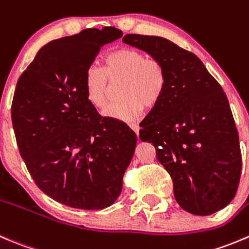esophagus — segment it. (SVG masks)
<instances>
[{"mask_svg": "<svg viewBox=\"0 0 249 249\" xmlns=\"http://www.w3.org/2000/svg\"><path fill=\"white\" fill-rule=\"evenodd\" d=\"M129 127H130V129H132L133 132H134L135 134L138 135V133H139V125L135 124H129Z\"/></svg>", "mask_w": 249, "mask_h": 249, "instance_id": "1", "label": "esophagus"}]
</instances>
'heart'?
Masks as SVG:
<instances>
[{
	"mask_svg": "<svg viewBox=\"0 0 249 249\" xmlns=\"http://www.w3.org/2000/svg\"><path fill=\"white\" fill-rule=\"evenodd\" d=\"M107 80L122 81L119 88L122 99L111 105L105 115L124 122L138 119L144 107H156L167 87V72L161 60L125 47L110 52L102 69L90 66L86 72V99L98 110L107 105Z\"/></svg>",
	"mask_w": 249,
	"mask_h": 249,
	"instance_id": "1",
	"label": "heart"
}]
</instances>
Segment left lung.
I'll list each match as a JSON object with an SVG mask.
<instances>
[{"label": "left lung", "mask_w": 249, "mask_h": 249, "mask_svg": "<svg viewBox=\"0 0 249 249\" xmlns=\"http://www.w3.org/2000/svg\"><path fill=\"white\" fill-rule=\"evenodd\" d=\"M122 41L162 61L167 87L161 102L140 122L142 142L173 180L177 202L209 215L231 202L240 183L238 133L221 86L194 53L159 36L129 34Z\"/></svg>", "instance_id": "left-lung-1"}]
</instances>
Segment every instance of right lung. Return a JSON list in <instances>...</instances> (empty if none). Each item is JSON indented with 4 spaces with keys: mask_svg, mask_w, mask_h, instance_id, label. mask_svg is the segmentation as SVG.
I'll use <instances>...</instances> for the list:
<instances>
[{
    "mask_svg": "<svg viewBox=\"0 0 249 249\" xmlns=\"http://www.w3.org/2000/svg\"><path fill=\"white\" fill-rule=\"evenodd\" d=\"M122 31L86 29L36 54L17 83L12 124L19 152L36 185L69 207L103 209L122 190L137 135L88 103L85 76L105 43Z\"/></svg>",
    "mask_w": 249,
    "mask_h": 249,
    "instance_id": "right-lung-1",
    "label": "right lung"
}]
</instances>
